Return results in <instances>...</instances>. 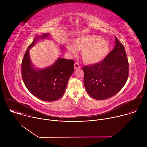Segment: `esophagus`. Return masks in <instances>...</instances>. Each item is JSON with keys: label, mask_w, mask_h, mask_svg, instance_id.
<instances>
[{"label": "esophagus", "mask_w": 147, "mask_h": 147, "mask_svg": "<svg viewBox=\"0 0 147 147\" xmlns=\"http://www.w3.org/2000/svg\"><path fill=\"white\" fill-rule=\"evenodd\" d=\"M80 67H81V66L79 65V63H76L74 64V69H80Z\"/></svg>", "instance_id": "obj_1"}]
</instances>
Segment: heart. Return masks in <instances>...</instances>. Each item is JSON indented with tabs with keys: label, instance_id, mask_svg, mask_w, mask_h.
<instances>
[{
	"label": "heart",
	"instance_id": "heart-1",
	"mask_svg": "<svg viewBox=\"0 0 147 147\" xmlns=\"http://www.w3.org/2000/svg\"><path fill=\"white\" fill-rule=\"evenodd\" d=\"M74 45L68 47L69 52L75 56L77 54V49L81 51L82 59L87 64L101 61L107 55L109 49L108 42L96 35L80 37L75 40Z\"/></svg>",
	"mask_w": 147,
	"mask_h": 147
}]
</instances>
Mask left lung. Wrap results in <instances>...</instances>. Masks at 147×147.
Here are the masks:
<instances>
[{
  "label": "left lung",
  "instance_id": "1",
  "mask_svg": "<svg viewBox=\"0 0 147 147\" xmlns=\"http://www.w3.org/2000/svg\"><path fill=\"white\" fill-rule=\"evenodd\" d=\"M115 47L102 61L82 68L84 84L89 95L97 100L109 98L124 87L129 76L124 47L115 37Z\"/></svg>",
  "mask_w": 147,
  "mask_h": 147
}]
</instances>
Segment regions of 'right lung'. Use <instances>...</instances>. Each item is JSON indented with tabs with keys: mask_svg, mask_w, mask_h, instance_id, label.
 I'll return each mask as SVG.
<instances>
[{
	"mask_svg": "<svg viewBox=\"0 0 147 147\" xmlns=\"http://www.w3.org/2000/svg\"><path fill=\"white\" fill-rule=\"evenodd\" d=\"M49 34L36 36L26 51L22 63V76L28 91L38 99L55 101L63 95L69 78L74 70L73 60L58 58L54 64L44 69H35L31 61L29 49L39 39L48 37Z\"/></svg>",
	"mask_w": 147,
	"mask_h": 147,
	"instance_id": "right-lung-1",
	"label": "right lung"
}]
</instances>
